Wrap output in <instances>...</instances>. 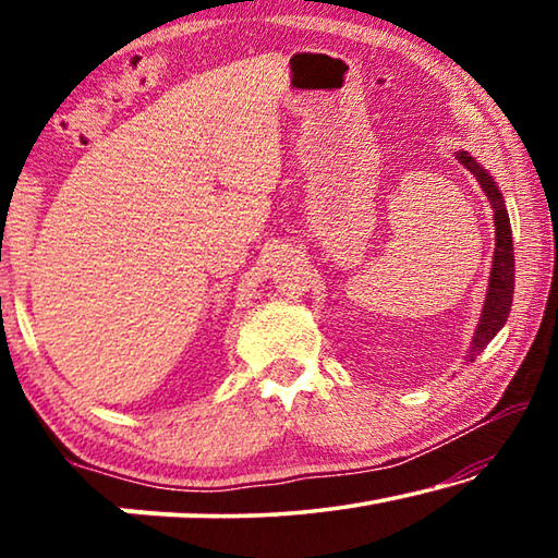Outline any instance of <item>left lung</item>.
Returning a JSON list of instances; mask_svg holds the SVG:
<instances>
[{
    "instance_id": "obj_1",
    "label": "left lung",
    "mask_w": 558,
    "mask_h": 558,
    "mask_svg": "<svg viewBox=\"0 0 558 558\" xmlns=\"http://www.w3.org/2000/svg\"><path fill=\"white\" fill-rule=\"evenodd\" d=\"M458 162L468 169V172L475 174V179L483 186L485 196L493 206V219H495V256H493V268H489V282H487V298L483 305V315H480V323L475 335H472V342L468 349L465 362H475L477 354L493 342L495 335L507 325L509 310H512V298H514V245H512V226H509V214L505 206V196L495 184V179L487 174V169L477 162L475 157L465 149L456 153Z\"/></svg>"
}]
</instances>
